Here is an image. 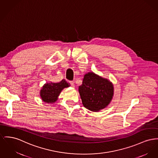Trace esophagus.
Wrapping results in <instances>:
<instances>
[{
  "mask_svg": "<svg viewBox=\"0 0 158 158\" xmlns=\"http://www.w3.org/2000/svg\"><path fill=\"white\" fill-rule=\"evenodd\" d=\"M69 83H70V84L71 86H72V87H74V82H73V81H70V82H69Z\"/></svg>",
  "mask_w": 158,
  "mask_h": 158,
  "instance_id": "34e87169",
  "label": "esophagus"
}]
</instances>
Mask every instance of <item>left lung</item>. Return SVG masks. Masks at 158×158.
Returning a JSON list of instances; mask_svg holds the SVG:
<instances>
[{
  "instance_id": "1",
  "label": "left lung",
  "mask_w": 158,
  "mask_h": 158,
  "mask_svg": "<svg viewBox=\"0 0 158 158\" xmlns=\"http://www.w3.org/2000/svg\"><path fill=\"white\" fill-rule=\"evenodd\" d=\"M79 92L84 107L91 111H98L111 102L113 86L107 79L89 72L84 76Z\"/></svg>"
}]
</instances>
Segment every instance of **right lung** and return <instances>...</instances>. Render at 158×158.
Here are the masks:
<instances>
[{
    "label": "right lung",
    "instance_id": "obj_1",
    "mask_svg": "<svg viewBox=\"0 0 158 158\" xmlns=\"http://www.w3.org/2000/svg\"><path fill=\"white\" fill-rule=\"evenodd\" d=\"M70 86L64 79L59 83H47L45 84L40 91V97L44 102L53 103L58 99L60 93L64 88Z\"/></svg>",
    "mask_w": 158,
    "mask_h": 158
}]
</instances>
